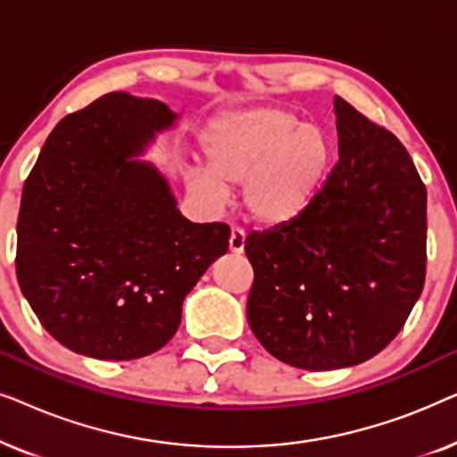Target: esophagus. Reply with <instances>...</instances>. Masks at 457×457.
I'll return each instance as SVG.
<instances>
[{
    "label": "esophagus",
    "mask_w": 457,
    "mask_h": 457,
    "mask_svg": "<svg viewBox=\"0 0 457 457\" xmlns=\"http://www.w3.org/2000/svg\"><path fill=\"white\" fill-rule=\"evenodd\" d=\"M245 249V230L243 228H233L230 230V239H228V252L239 255Z\"/></svg>",
    "instance_id": "34e87169"
}]
</instances>
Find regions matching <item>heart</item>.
<instances>
[{"mask_svg":"<svg viewBox=\"0 0 457 457\" xmlns=\"http://www.w3.org/2000/svg\"><path fill=\"white\" fill-rule=\"evenodd\" d=\"M208 172H191L189 189L218 208L245 185L243 205L260 224L295 222L327 183L333 147L314 124L283 110H252L218 118L205 135Z\"/></svg>","mask_w":457,"mask_h":457,"instance_id":"heart-1","label":"heart"}]
</instances>
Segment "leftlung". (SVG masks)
<instances>
[{"instance_id":"obj_1","label":"left lung","mask_w":457,"mask_h":457,"mask_svg":"<svg viewBox=\"0 0 457 457\" xmlns=\"http://www.w3.org/2000/svg\"><path fill=\"white\" fill-rule=\"evenodd\" d=\"M339 162L295 222L253 233L247 320L303 370L355 366L403 328L427 277V187L402 141L335 97Z\"/></svg>"}]
</instances>
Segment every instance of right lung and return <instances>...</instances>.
<instances>
[{"label": "right lung", "mask_w": 457, "mask_h": 457, "mask_svg": "<svg viewBox=\"0 0 457 457\" xmlns=\"http://www.w3.org/2000/svg\"><path fill=\"white\" fill-rule=\"evenodd\" d=\"M177 114L124 91L68 114L22 189L16 277L49 335L97 360L164 347L183 302L227 253L230 228L189 222L141 155Z\"/></svg>", "instance_id": "right-lung-1"}]
</instances>
